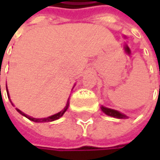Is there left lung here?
I'll return each mask as SVG.
<instances>
[{
    "instance_id": "left-lung-1",
    "label": "left lung",
    "mask_w": 160,
    "mask_h": 160,
    "mask_svg": "<svg viewBox=\"0 0 160 160\" xmlns=\"http://www.w3.org/2000/svg\"><path fill=\"white\" fill-rule=\"evenodd\" d=\"M102 110L104 112V113L108 115V116H110V117H113V118H127L128 117L126 116L125 114L120 113L119 111L118 110H115V109H112V108H108L103 107L102 106Z\"/></svg>"
}]
</instances>
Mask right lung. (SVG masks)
Here are the masks:
<instances>
[{"label":"right lung","instance_id":"add662e5","mask_svg":"<svg viewBox=\"0 0 160 160\" xmlns=\"http://www.w3.org/2000/svg\"><path fill=\"white\" fill-rule=\"evenodd\" d=\"M1 87V85H0ZM7 93L9 94V92H8V89H7ZM12 104V103H11ZM13 105V104H12ZM68 105H69V102H68L67 103V105H66V107L64 108V109L63 110H61L60 112H58V113L55 114V115H52V116H51V117H48V118H32V117H29L28 115H26L25 113H23L21 110H19L18 108H16L17 109V111L18 112V113H20L22 116H25L26 118H28V119L31 120V121H33V122H35V123H44V122H52V121H54V120H57L59 118H61L62 116H63V114L67 111V109H68Z\"/></svg>","mask_w":160,"mask_h":160}]
</instances>
